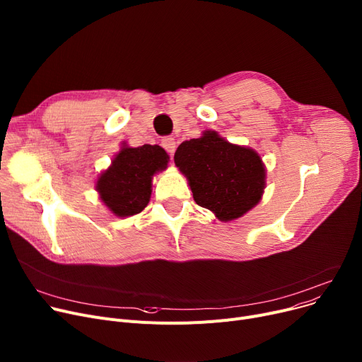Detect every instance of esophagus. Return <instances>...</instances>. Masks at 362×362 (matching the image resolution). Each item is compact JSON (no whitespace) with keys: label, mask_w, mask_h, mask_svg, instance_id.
Instances as JSON below:
<instances>
[{"label":"esophagus","mask_w":362,"mask_h":362,"mask_svg":"<svg viewBox=\"0 0 362 362\" xmlns=\"http://www.w3.org/2000/svg\"><path fill=\"white\" fill-rule=\"evenodd\" d=\"M162 146H163V148H165L168 153L173 155L175 152V148H177V141H175L174 137H165L162 140Z\"/></svg>","instance_id":"obj_1"}]
</instances>
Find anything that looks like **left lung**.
<instances>
[{
	"mask_svg": "<svg viewBox=\"0 0 362 362\" xmlns=\"http://www.w3.org/2000/svg\"><path fill=\"white\" fill-rule=\"evenodd\" d=\"M194 202L221 222L240 219L256 207L266 188V166L251 147L233 144L218 132L182 141L174 156Z\"/></svg>",
	"mask_w": 362,
	"mask_h": 362,
	"instance_id": "obj_1",
	"label": "left lung"
}]
</instances>
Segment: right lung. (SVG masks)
Listing matches in <instances>:
<instances>
[{
    "mask_svg": "<svg viewBox=\"0 0 362 362\" xmlns=\"http://www.w3.org/2000/svg\"><path fill=\"white\" fill-rule=\"evenodd\" d=\"M168 163L169 155L158 144L132 147L122 143L111 165L99 174L95 189L114 216L130 218L151 202L152 180Z\"/></svg>",
    "mask_w": 362,
    "mask_h": 362,
    "instance_id": "add662e5",
    "label": "right lung"
}]
</instances>
